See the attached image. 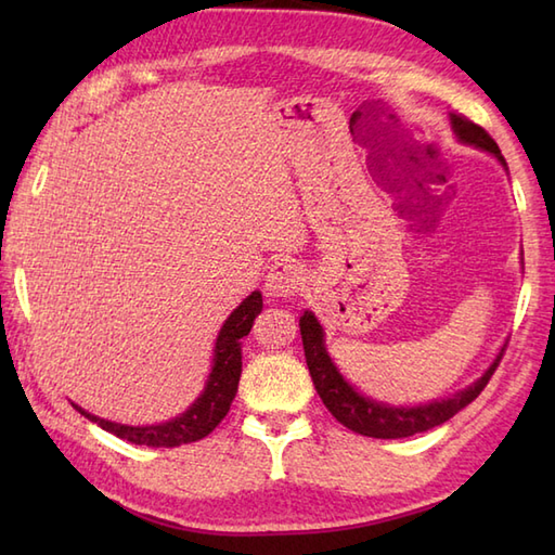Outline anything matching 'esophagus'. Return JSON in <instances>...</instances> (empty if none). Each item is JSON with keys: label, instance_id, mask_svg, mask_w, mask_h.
<instances>
[{"label": "esophagus", "instance_id": "esophagus-1", "mask_svg": "<svg viewBox=\"0 0 555 555\" xmlns=\"http://www.w3.org/2000/svg\"><path fill=\"white\" fill-rule=\"evenodd\" d=\"M302 281V269L296 259L276 257L269 267V274L264 279L267 296L271 298H293L298 296Z\"/></svg>", "mask_w": 555, "mask_h": 555}]
</instances>
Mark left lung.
I'll return each instance as SVG.
<instances>
[{
	"label": "left lung",
	"instance_id": "1",
	"mask_svg": "<svg viewBox=\"0 0 555 555\" xmlns=\"http://www.w3.org/2000/svg\"><path fill=\"white\" fill-rule=\"evenodd\" d=\"M451 128L460 143L489 152V155L496 157L501 162V167L508 171V164H505L499 145L493 143V138L485 128L467 121L465 116L457 114H451ZM300 336L312 384L317 388V393H320L322 403L340 424H344V427L362 436H372V439H405V436L422 434L431 427H439L446 420H451L455 412L467 408L481 391H485V386L489 384L491 374L496 372L505 352L503 346L499 350V356L493 358V362L487 367V372L481 374L477 382L465 386L463 391H455L453 396L441 400H431V403L391 405L384 403V400H374L360 393L358 388L340 374L336 362L326 350L324 326L310 310H305L300 317Z\"/></svg>",
	"mask_w": 555,
	"mask_h": 555
}]
</instances>
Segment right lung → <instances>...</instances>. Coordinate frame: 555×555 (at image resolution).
<instances>
[{
	"label": "right lung",
	"instance_id": "obj_1",
	"mask_svg": "<svg viewBox=\"0 0 555 555\" xmlns=\"http://www.w3.org/2000/svg\"><path fill=\"white\" fill-rule=\"evenodd\" d=\"M262 312V293L253 291L238 308H235L223 326L219 328V336L215 340V356H211V370L205 382L203 393H199L185 412L176 415L169 422L159 424H143V427H131V424L102 420L92 412L74 405L82 417L95 422L104 431L116 434L119 439L131 441L135 446H152V448H176L181 443H193L205 439V436L217 427V424L227 417V412L233 403L235 391H238L241 372H243V352H241V338L250 334L255 324V317Z\"/></svg>",
	"mask_w": 555,
	"mask_h": 555
}]
</instances>
